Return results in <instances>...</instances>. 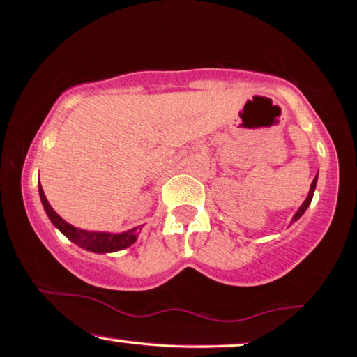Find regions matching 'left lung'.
I'll return each mask as SVG.
<instances>
[{"instance_id":"1","label":"left lung","mask_w":357,"mask_h":357,"mask_svg":"<svg viewBox=\"0 0 357 357\" xmlns=\"http://www.w3.org/2000/svg\"><path fill=\"white\" fill-rule=\"evenodd\" d=\"M317 181H318V174L315 176V179L312 181V185H310V192H309V195H307V198L304 200V203L301 204V208L298 209V213H296L294 215H293V219H291V223L293 222H296L298 219H301V215L305 213V209L310 206V203H312V198H313V192H315V189H317Z\"/></svg>"}]
</instances>
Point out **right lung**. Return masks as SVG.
I'll return each instance as SVG.
<instances>
[{
  "mask_svg": "<svg viewBox=\"0 0 357 357\" xmlns=\"http://www.w3.org/2000/svg\"><path fill=\"white\" fill-rule=\"evenodd\" d=\"M39 195H40V202L42 206H44L45 213L48 215V219L55 225L59 231H61L66 238L72 243L77 244L78 247H82L84 250L89 252H96V253H110V252H116L121 249H126V247L132 245L137 241L138 234L142 231V227H135L132 229H128L124 233H102V231H86V229H80L70 223L61 219L53 208L50 206V203L47 202V197L44 190H42V185L39 184Z\"/></svg>",
  "mask_w": 357,
  "mask_h": 357,
  "instance_id": "right-lung-1",
  "label": "right lung"
}]
</instances>
